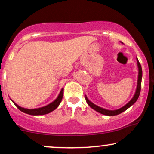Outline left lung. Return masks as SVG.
<instances>
[{
    "label": "left lung",
    "instance_id": "8db88e82",
    "mask_svg": "<svg viewBox=\"0 0 154 154\" xmlns=\"http://www.w3.org/2000/svg\"><path fill=\"white\" fill-rule=\"evenodd\" d=\"M137 63H138V85H137V88H136V93H135L134 96L132 99L131 100V101L129 102L128 103H127L125 106H123L121 108L118 109V110H106V109L102 108L100 107H98L97 105H96L95 104L90 102L87 97V96L85 95V100H86L87 103L90 105V107H92V109L97 111V112H100V113L105 115V116H117V115H119L121 113V112H124L127 110L128 108H129L131 105H133L137 101L138 97L140 95V88H141V79H142V68L141 66H140V64L138 62V59H137Z\"/></svg>",
    "mask_w": 154,
    "mask_h": 154
}]
</instances>
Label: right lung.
<instances>
[{
  "instance_id": "add662e5",
  "label": "right lung",
  "mask_w": 154,
  "mask_h": 154,
  "mask_svg": "<svg viewBox=\"0 0 154 154\" xmlns=\"http://www.w3.org/2000/svg\"><path fill=\"white\" fill-rule=\"evenodd\" d=\"M63 92H64V89H62V90L60 91V93L56 100L54 101L51 103L50 104H49L47 106H44L42 107H39V108H36V109H26V108H23V107H21L20 106H18L17 104L14 103V101H11L14 103V105H16V107L19 109L21 112H25L26 114H29L31 115V116H42V115H45L47 113H49V112H52L53 110H54L55 109L57 108V107L59 106V105L60 104L61 101H62V97H63Z\"/></svg>"
}]
</instances>
